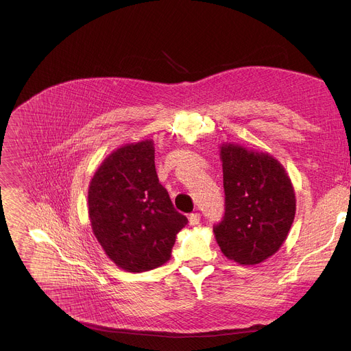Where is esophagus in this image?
I'll return each mask as SVG.
<instances>
[{
	"instance_id": "obj_1",
	"label": "esophagus",
	"mask_w": 351,
	"mask_h": 351,
	"mask_svg": "<svg viewBox=\"0 0 351 351\" xmlns=\"http://www.w3.org/2000/svg\"><path fill=\"white\" fill-rule=\"evenodd\" d=\"M199 214L198 213H194V214H191L190 217H189V223H190V226H197L198 223H199Z\"/></svg>"
}]
</instances>
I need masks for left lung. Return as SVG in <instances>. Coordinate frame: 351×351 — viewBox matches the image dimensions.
I'll return each instance as SVG.
<instances>
[{
  "label": "left lung",
  "mask_w": 351,
  "mask_h": 351,
  "mask_svg": "<svg viewBox=\"0 0 351 351\" xmlns=\"http://www.w3.org/2000/svg\"><path fill=\"white\" fill-rule=\"evenodd\" d=\"M225 217L214 226L221 252L240 265L272 257L287 239L295 214L294 187L285 167L269 153L225 141Z\"/></svg>",
  "instance_id": "8db88e82"
}]
</instances>
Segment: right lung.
<instances>
[{
    "label": "right lung",
    "mask_w": 351,
    "mask_h": 351,
    "mask_svg": "<svg viewBox=\"0 0 351 351\" xmlns=\"http://www.w3.org/2000/svg\"><path fill=\"white\" fill-rule=\"evenodd\" d=\"M154 141L126 143L95 169L87 194L91 230L123 271L145 272L169 261L187 218L158 180Z\"/></svg>",
    "instance_id": "right-lung-1"
}]
</instances>
